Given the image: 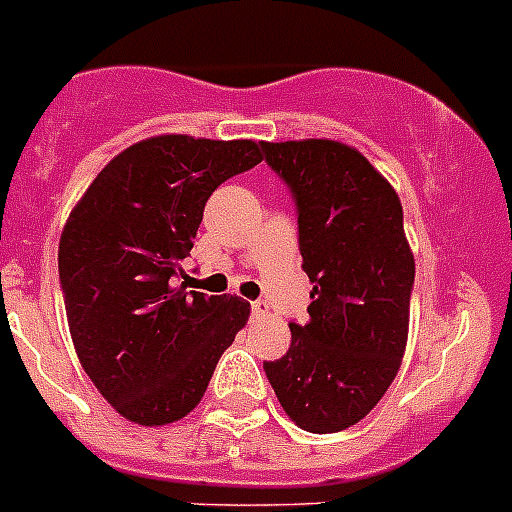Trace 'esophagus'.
Listing matches in <instances>:
<instances>
[{"label":"esophagus","mask_w":512,"mask_h":512,"mask_svg":"<svg viewBox=\"0 0 512 512\" xmlns=\"http://www.w3.org/2000/svg\"><path fill=\"white\" fill-rule=\"evenodd\" d=\"M268 313H270L268 302H263V299L252 302V315H255V318H263V315H268Z\"/></svg>","instance_id":"34e87169"}]
</instances>
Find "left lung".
I'll return each mask as SVG.
<instances>
[{"label": "left lung", "mask_w": 512, "mask_h": 512, "mask_svg": "<svg viewBox=\"0 0 512 512\" xmlns=\"http://www.w3.org/2000/svg\"><path fill=\"white\" fill-rule=\"evenodd\" d=\"M299 210L302 270L313 284L307 323L265 363L284 413L310 434L350 429L400 371L415 257L394 186L363 152L334 139L263 141Z\"/></svg>", "instance_id": "obj_1"}]
</instances>
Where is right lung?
Instances as JSON below:
<instances>
[{
  "label": "right lung",
  "instance_id": "right-lung-1",
  "mask_svg": "<svg viewBox=\"0 0 512 512\" xmlns=\"http://www.w3.org/2000/svg\"><path fill=\"white\" fill-rule=\"evenodd\" d=\"M263 141L160 134L112 157L70 210L60 284L86 376L126 421L189 415L247 326L242 297L176 286L207 197L263 160Z\"/></svg>",
  "mask_w": 512,
  "mask_h": 512
}]
</instances>
